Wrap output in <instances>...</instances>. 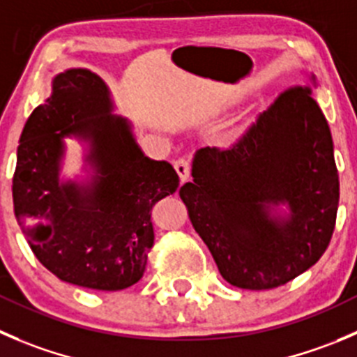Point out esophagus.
I'll return each mask as SVG.
<instances>
[{
    "label": "esophagus",
    "mask_w": 357,
    "mask_h": 357,
    "mask_svg": "<svg viewBox=\"0 0 357 357\" xmlns=\"http://www.w3.org/2000/svg\"><path fill=\"white\" fill-rule=\"evenodd\" d=\"M174 169H176V172H178L181 183L188 181L190 172H192V165H190V162L186 160V158H178V160L174 162Z\"/></svg>",
    "instance_id": "1"
}]
</instances>
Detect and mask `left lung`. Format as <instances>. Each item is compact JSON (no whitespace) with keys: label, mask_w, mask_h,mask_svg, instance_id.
Listing matches in <instances>:
<instances>
[{"label":"left lung","mask_w":357,"mask_h":357,"mask_svg":"<svg viewBox=\"0 0 357 357\" xmlns=\"http://www.w3.org/2000/svg\"><path fill=\"white\" fill-rule=\"evenodd\" d=\"M192 176L179 197L231 286L278 288L326 251L340 183L312 86L282 92L228 148H200ZM281 203L290 209L286 217L275 211Z\"/></svg>","instance_id":"obj_1"}]
</instances>
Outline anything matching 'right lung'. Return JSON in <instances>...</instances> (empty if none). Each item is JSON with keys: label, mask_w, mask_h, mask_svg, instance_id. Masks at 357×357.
Instances as JSON below:
<instances>
[{"label": "right lung", "mask_w": 357, "mask_h": 357, "mask_svg": "<svg viewBox=\"0 0 357 357\" xmlns=\"http://www.w3.org/2000/svg\"><path fill=\"white\" fill-rule=\"evenodd\" d=\"M109 89L89 69H68L24 126L13 211L34 256L61 281L119 291L136 284L153 245L151 207L179 186L167 162L144 157ZM89 144L95 171L79 185L58 179L63 137Z\"/></svg>", "instance_id": "right-lung-1"}]
</instances>
